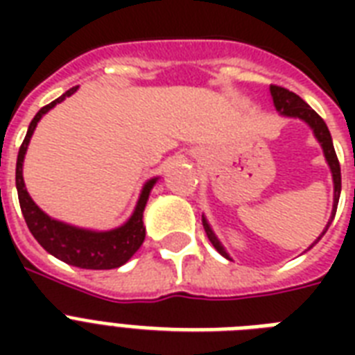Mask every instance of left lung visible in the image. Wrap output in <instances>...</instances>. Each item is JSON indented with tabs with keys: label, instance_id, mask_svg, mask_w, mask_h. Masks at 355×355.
<instances>
[{
	"label": "left lung",
	"instance_id": "obj_1",
	"mask_svg": "<svg viewBox=\"0 0 355 355\" xmlns=\"http://www.w3.org/2000/svg\"><path fill=\"white\" fill-rule=\"evenodd\" d=\"M270 96H272V103H275L276 110H278L282 116L302 119V121H306L309 127H311V130H313V134H315V138L319 139L320 147H322V150H324V158L331 169V177H334V210H331V217H330V221H328V225H326V228L322 230V234L317 237V241H319L320 237L326 234L328 227L331 225L334 217H336L337 202H339V195H341V166H339L336 149H334L331 134H330V130H328V127H326L324 119L320 118L319 114L315 112L313 108L309 107L308 103L304 101L302 97H298L297 94H293V92L286 90V88H282V86H275V85H270ZM202 227H205L206 236H208V239L211 241V245L216 247L217 252L221 254V256H225L227 259H230V256H228V252L221 245V241L217 239V236L214 234V230H211V227L208 225V221H206L205 216H202ZM313 245H311V247H313Z\"/></svg>",
	"mask_w": 355,
	"mask_h": 355
}]
</instances>
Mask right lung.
<instances>
[{"label": "right lung", "mask_w": 355, "mask_h": 355, "mask_svg": "<svg viewBox=\"0 0 355 355\" xmlns=\"http://www.w3.org/2000/svg\"><path fill=\"white\" fill-rule=\"evenodd\" d=\"M73 92H77V86L69 88L58 99L40 108L31 121L29 128H27L24 144L19 147L18 160H16V189H18L19 208H21V214H24V219L31 234L51 256L58 258L64 263L80 267V269H116V267L127 263L144 243V210L147 199H149L150 189L158 178H150L149 182H145L144 189L139 193L138 205L134 208L132 216L128 217V221L121 227L114 228V230H107V232L77 228L62 221H57V219H51L35 205V200L31 199L27 189H25L21 167H24L25 153L29 147L31 136L35 132L36 123L40 121L42 116L49 112L57 103L64 101Z\"/></svg>", "instance_id": "1"}]
</instances>
